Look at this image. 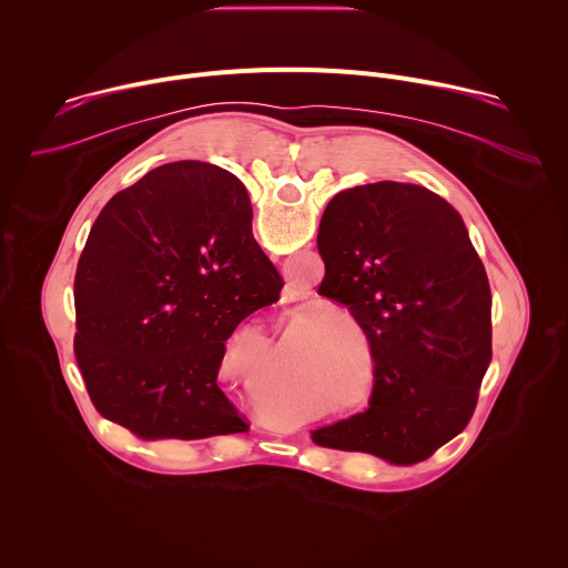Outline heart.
<instances>
[{
  "label": "heart",
  "mask_w": 568,
  "mask_h": 568,
  "mask_svg": "<svg viewBox=\"0 0 568 568\" xmlns=\"http://www.w3.org/2000/svg\"><path fill=\"white\" fill-rule=\"evenodd\" d=\"M318 318L316 321H312L310 323V328H307V333H314L316 328H318ZM305 333H298V337H303ZM314 351H318V353H333V351H339V344L335 342V335L328 331V333H318L316 337H314Z\"/></svg>",
  "instance_id": "obj_1"
}]
</instances>
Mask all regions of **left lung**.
Listing matches in <instances>:
<instances>
[{
	"mask_svg": "<svg viewBox=\"0 0 568 568\" xmlns=\"http://www.w3.org/2000/svg\"><path fill=\"white\" fill-rule=\"evenodd\" d=\"M318 294L344 303L373 355L368 409L312 432L321 447L414 465L458 436L493 359V294L463 217L429 189L377 182L323 211Z\"/></svg>",
	"mask_w": 568,
	"mask_h": 568,
	"instance_id": "8db88e82",
	"label": "left lung"
}]
</instances>
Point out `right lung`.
<instances>
[{"mask_svg": "<svg viewBox=\"0 0 568 568\" xmlns=\"http://www.w3.org/2000/svg\"><path fill=\"white\" fill-rule=\"evenodd\" d=\"M281 290L229 171H150L105 204L75 270L73 353L97 412L143 440L245 434L217 371L237 323Z\"/></svg>", "mask_w": 568, "mask_h": 568, "instance_id": "obj_1", "label": "right lung"}]
</instances>
